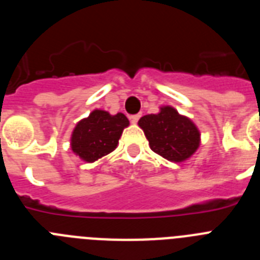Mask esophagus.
I'll return each instance as SVG.
<instances>
[{
    "mask_svg": "<svg viewBox=\"0 0 260 260\" xmlns=\"http://www.w3.org/2000/svg\"><path fill=\"white\" fill-rule=\"evenodd\" d=\"M139 118H141V114H134V116H130V121H132L133 123H137L138 121H139Z\"/></svg>",
    "mask_w": 260,
    "mask_h": 260,
    "instance_id": "esophagus-1",
    "label": "esophagus"
}]
</instances>
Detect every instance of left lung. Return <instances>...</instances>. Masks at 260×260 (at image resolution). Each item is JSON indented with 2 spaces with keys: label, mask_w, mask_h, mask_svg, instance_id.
<instances>
[{
  "label": "left lung",
  "mask_w": 260,
  "mask_h": 260,
  "mask_svg": "<svg viewBox=\"0 0 260 260\" xmlns=\"http://www.w3.org/2000/svg\"><path fill=\"white\" fill-rule=\"evenodd\" d=\"M138 125L148 139L151 150L169 161H185L201 146V133L195 123L169 105L160 107L158 113L143 116Z\"/></svg>",
  "instance_id": "8db88e82"
}]
</instances>
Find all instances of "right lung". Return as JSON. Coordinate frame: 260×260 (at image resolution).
<instances>
[{"label":"right lung","mask_w":260,"mask_h":260,"mask_svg":"<svg viewBox=\"0 0 260 260\" xmlns=\"http://www.w3.org/2000/svg\"><path fill=\"white\" fill-rule=\"evenodd\" d=\"M128 125L130 122L123 113L110 114L107 110H92L73 130L71 150L83 161H96L116 150L123 128Z\"/></svg>","instance_id":"right-lung-1"}]
</instances>
